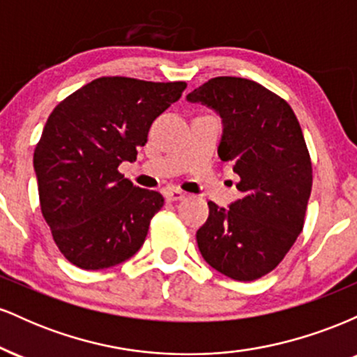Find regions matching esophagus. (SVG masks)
Masks as SVG:
<instances>
[{
	"instance_id": "esophagus-1",
	"label": "esophagus",
	"mask_w": 357,
	"mask_h": 357,
	"mask_svg": "<svg viewBox=\"0 0 357 357\" xmlns=\"http://www.w3.org/2000/svg\"><path fill=\"white\" fill-rule=\"evenodd\" d=\"M162 195H165L167 202H179V199H183L184 196H186V192L178 190V188H166V190L162 191Z\"/></svg>"
}]
</instances>
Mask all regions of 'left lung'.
<instances>
[{"instance_id": "8db88e82", "label": "left lung", "mask_w": 357, "mask_h": 357, "mask_svg": "<svg viewBox=\"0 0 357 357\" xmlns=\"http://www.w3.org/2000/svg\"><path fill=\"white\" fill-rule=\"evenodd\" d=\"M186 99L220 114L218 155L240 176V198L228 210L208 202L198 248L223 275L257 280L284 260L304 228L312 162L301 124L282 97L240 77H215Z\"/></svg>"}]
</instances>
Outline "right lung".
<instances>
[{"mask_svg":"<svg viewBox=\"0 0 357 357\" xmlns=\"http://www.w3.org/2000/svg\"><path fill=\"white\" fill-rule=\"evenodd\" d=\"M184 89L186 82L100 77L53 109L33 166L43 218L75 267H114L142 247L165 198L134 186L119 165L136 161L154 119Z\"/></svg>","mask_w":357,"mask_h":357,"instance_id":"add662e5","label":"right lung"}]
</instances>
